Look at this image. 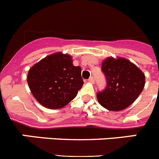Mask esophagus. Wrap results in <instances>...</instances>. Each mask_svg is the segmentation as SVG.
Instances as JSON below:
<instances>
[{"label": "esophagus", "instance_id": "obj_1", "mask_svg": "<svg viewBox=\"0 0 159 159\" xmlns=\"http://www.w3.org/2000/svg\"><path fill=\"white\" fill-rule=\"evenodd\" d=\"M89 80L90 81V82H92V83H94V81H95V80H94V78H93V77H90V78H89V80Z\"/></svg>", "mask_w": 159, "mask_h": 159}]
</instances>
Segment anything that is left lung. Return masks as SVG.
<instances>
[{"label":"left lung","instance_id":"1","mask_svg":"<svg viewBox=\"0 0 159 159\" xmlns=\"http://www.w3.org/2000/svg\"><path fill=\"white\" fill-rule=\"evenodd\" d=\"M107 86L97 93L101 106L109 111H122L135 101L145 86V75L130 60L108 57L102 63Z\"/></svg>","mask_w":159,"mask_h":159}]
</instances>
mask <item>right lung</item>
<instances>
[{
  "mask_svg": "<svg viewBox=\"0 0 159 159\" xmlns=\"http://www.w3.org/2000/svg\"><path fill=\"white\" fill-rule=\"evenodd\" d=\"M27 81L31 92L42 106L59 109L71 102L84 84L81 67L72 64L70 55H49L32 66Z\"/></svg>",
  "mask_w": 159,
  "mask_h": 159,
  "instance_id": "1",
  "label": "right lung"
}]
</instances>
